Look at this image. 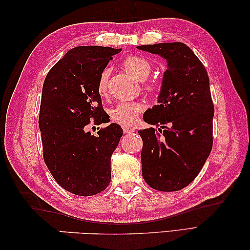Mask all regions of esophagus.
Instances as JSON below:
<instances>
[{"label": "esophagus", "instance_id": "1", "mask_svg": "<svg viewBox=\"0 0 250 250\" xmlns=\"http://www.w3.org/2000/svg\"><path fill=\"white\" fill-rule=\"evenodd\" d=\"M135 128L133 126H128V125H123V132L124 133H133Z\"/></svg>", "mask_w": 250, "mask_h": 250}]
</instances>
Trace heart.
<instances>
[{"label":"heart","mask_w":250,"mask_h":250,"mask_svg":"<svg viewBox=\"0 0 250 250\" xmlns=\"http://www.w3.org/2000/svg\"><path fill=\"white\" fill-rule=\"evenodd\" d=\"M123 66L130 75L138 81H144L152 71V65L144 57L140 55H130L126 57ZM109 69H104L98 80L97 91L101 95H105L107 91V81ZM144 104L141 102H121L110 110V117L121 124H132L144 109Z\"/></svg>","instance_id":"1"}]
</instances>
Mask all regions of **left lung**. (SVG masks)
Wrapping results in <instances>:
<instances>
[{"instance_id":"obj_1","label":"left lung","mask_w":250,"mask_h":250,"mask_svg":"<svg viewBox=\"0 0 250 250\" xmlns=\"http://www.w3.org/2000/svg\"><path fill=\"white\" fill-rule=\"evenodd\" d=\"M167 62L157 105L144 113L152 127L140 129L142 174L154 189L175 191L194 181L212 147L209 77L194 52L181 42L136 46ZM158 125L157 130L152 125Z\"/></svg>"}]
</instances>
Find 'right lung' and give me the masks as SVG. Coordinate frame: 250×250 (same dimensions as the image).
Segmentation results:
<instances>
[{
  "label": "right lung",
  "instance_id": "1",
  "mask_svg": "<svg viewBox=\"0 0 250 250\" xmlns=\"http://www.w3.org/2000/svg\"><path fill=\"white\" fill-rule=\"evenodd\" d=\"M121 48L76 46L69 50L45 77L39 126L43 156L60 186L79 196L103 191L110 182V157L123 135L112 123L97 135L86 130L108 123L97 91L98 80Z\"/></svg>",
  "mask_w": 250,
  "mask_h": 250
}]
</instances>
